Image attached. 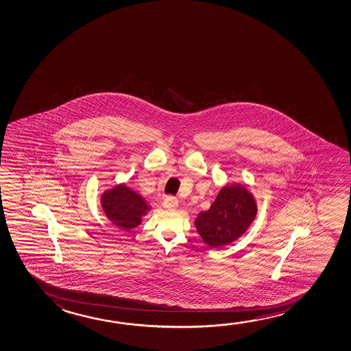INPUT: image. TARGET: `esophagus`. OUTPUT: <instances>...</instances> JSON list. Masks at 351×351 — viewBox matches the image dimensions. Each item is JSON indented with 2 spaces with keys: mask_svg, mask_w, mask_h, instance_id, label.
I'll return each mask as SVG.
<instances>
[{
  "mask_svg": "<svg viewBox=\"0 0 351 351\" xmlns=\"http://www.w3.org/2000/svg\"><path fill=\"white\" fill-rule=\"evenodd\" d=\"M162 206L166 210H174L178 207V199L173 196H167L166 199H163Z\"/></svg>",
  "mask_w": 351,
  "mask_h": 351,
  "instance_id": "obj_1",
  "label": "esophagus"
}]
</instances>
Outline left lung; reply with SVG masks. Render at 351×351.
<instances>
[{
  "label": "left lung",
  "instance_id": "8db88e82",
  "mask_svg": "<svg viewBox=\"0 0 351 351\" xmlns=\"http://www.w3.org/2000/svg\"><path fill=\"white\" fill-rule=\"evenodd\" d=\"M256 215V201L251 193L240 184L226 185L210 210L197 215L195 225L208 246L220 248L243 235Z\"/></svg>",
  "mask_w": 351,
  "mask_h": 351
}]
</instances>
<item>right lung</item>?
<instances>
[{
	"instance_id": "add662e5",
	"label": "right lung",
	"mask_w": 351,
	"mask_h": 351,
	"mask_svg": "<svg viewBox=\"0 0 351 351\" xmlns=\"http://www.w3.org/2000/svg\"><path fill=\"white\" fill-rule=\"evenodd\" d=\"M101 206L108 219L122 230H131L138 226L143 215L150 210L141 195L127 188L125 184L104 193L101 196Z\"/></svg>"
}]
</instances>
